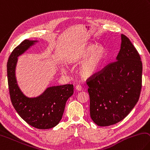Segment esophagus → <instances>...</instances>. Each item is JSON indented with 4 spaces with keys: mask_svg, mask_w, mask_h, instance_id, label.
I'll return each mask as SVG.
<instances>
[{
    "mask_svg": "<svg viewBox=\"0 0 150 150\" xmlns=\"http://www.w3.org/2000/svg\"><path fill=\"white\" fill-rule=\"evenodd\" d=\"M76 90L78 91H82V86L79 85V84H77V85L76 86Z\"/></svg>",
    "mask_w": 150,
    "mask_h": 150,
    "instance_id": "1",
    "label": "esophagus"
}]
</instances>
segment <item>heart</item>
<instances>
[{
	"label": "heart",
	"mask_w": 150,
	"mask_h": 150,
	"mask_svg": "<svg viewBox=\"0 0 150 150\" xmlns=\"http://www.w3.org/2000/svg\"><path fill=\"white\" fill-rule=\"evenodd\" d=\"M107 50L103 46L88 44L81 47L67 57L69 64H79L78 74L84 79L96 75L107 57Z\"/></svg>",
	"instance_id": "b5f03b06"
}]
</instances>
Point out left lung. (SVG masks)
Instances as JSON below:
<instances>
[{
	"mask_svg": "<svg viewBox=\"0 0 150 150\" xmlns=\"http://www.w3.org/2000/svg\"><path fill=\"white\" fill-rule=\"evenodd\" d=\"M142 75L139 54L129 38L121 34L116 61L86 81L92 121L107 127L126 117L139 100Z\"/></svg>",
	"mask_w": 150,
	"mask_h": 150,
	"instance_id": "8db88e82",
	"label": "left lung"
}]
</instances>
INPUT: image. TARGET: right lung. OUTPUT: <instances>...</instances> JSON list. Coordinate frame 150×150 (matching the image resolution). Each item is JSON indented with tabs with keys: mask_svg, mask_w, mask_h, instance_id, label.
<instances>
[{
	"mask_svg": "<svg viewBox=\"0 0 150 150\" xmlns=\"http://www.w3.org/2000/svg\"><path fill=\"white\" fill-rule=\"evenodd\" d=\"M38 40H24L11 53L7 63V76L11 102L26 122L39 129H48L59 123L67 100L73 94V84L48 87L39 96L29 98L19 87L16 77L18 58Z\"/></svg>",
	"mask_w": 150,
	"mask_h": 150,
	"instance_id": "obj_1",
	"label": "right lung"
}]
</instances>
